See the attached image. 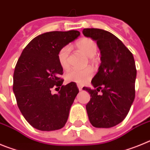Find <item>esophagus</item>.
<instances>
[{
	"label": "esophagus",
	"instance_id": "34e87169",
	"mask_svg": "<svg viewBox=\"0 0 150 150\" xmlns=\"http://www.w3.org/2000/svg\"><path fill=\"white\" fill-rule=\"evenodd\" d=\"M77 87H78V88H79V91H82V89H83V86H82L81 85L77 84Z\"/></svg>",
	"mask_w": 150,
	"mask_h": 150
}]
</instances>
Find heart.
I'll list each match as a JSON object with an SVG mask.
<instances>
[{
  "mask_svg": "<svg viewBox=\"0 0 150 150\" xmlns=\"http://www.w3.org/2000/svg\"><path fill=\"white\" fill-rule=\"evenodd\" d=\"M76 48L82 53L88 57L91 62L97 61L95 54L98 51V46L95 41L89 38H83L76 41L75 43ZM69 55L70 49L68 46H64L59 50L58 53V60L61 67L66 70L69 67ZM93 70L91 67L85 69H71L65 75V79L67 82H74L79 84H84L87 83L92 76Z\"/></svg>",
  "mask_w": 150,
  "mask_h": 150,
  "instance_id": "heart-1",
  "label": "heart"
}]
</instances>
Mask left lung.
Returning a JSON list of instances; mask_svg holds the SVG:
<instances>
[{"mask_svg":"<svg viewBox=\"0 0 150 150\" xmlns=\"http://www.w3.org/2000/svg\"><path fill=\"white\" fill-rule=\"evenodd\" d=\"M83 34L96 41L101 55L98 71L91 80L95 89L83 87L91 97L86 107L88 119L95 128H111L125 120L134 100L137 70L134 56L109 31L84 28Z\"/></svg>","mask_w":150,"mask_h":150,"instance_id":"1","label":"left lung"}]
</instances>
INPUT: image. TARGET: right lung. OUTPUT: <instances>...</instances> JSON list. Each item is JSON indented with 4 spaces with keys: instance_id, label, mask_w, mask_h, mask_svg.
Segmentation results:
<instances>
[{
    "instance_id": "right-lung-1",
    "label": "right lung",
    "mask_w": 150,
    "mask_h": 150,
    "mask_svg": "<svg viewBox=\"0 0 150 150\" xmlns=\"http://www.w3.org/2000/svg\"><path fill=\"white\" fill-rule=\"evenodd\" d=\"M80 35L78 30L51 31L38 35L25 46L13 74L17 105L28 122L40 131L63 128L79 92L74 82L63 86L58 53ZM53 87L59 93H51Z\"/></svg>"
}]
</instances>
